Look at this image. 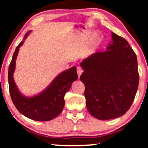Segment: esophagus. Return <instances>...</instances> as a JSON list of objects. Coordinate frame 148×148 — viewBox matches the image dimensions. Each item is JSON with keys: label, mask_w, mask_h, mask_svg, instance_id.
Returning a JSON list of instances; mask_svg holds the SVG:
<instances>
[{"label": "esophagus", "mask_w": 148, "mask_h": 148, "mask_svg": "<svg viewBox=\"0 0 148 148\" xmlns=\"http://www.w3.org/2000/svg\"><path fill=\"white\" fill-rule=\"evenodd\" d=\"M77 75L79 77H80L81 75H82V73H83V69L81 67V66H78L77 68Z\"/></svg>", "instance_id": "esophagus-1"}]
</instances>
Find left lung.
Masks as SVG:
<instances>
[{"label": "left lung", "mask_w": 148, "mask_h": 148, "mask_svg": "<svg viewBox=\"0 0 148 148\" xmlns=\"http://www.w3.org/2000/svg\"><path fill=\"white\" fill-rule=\"evenodd\" d=\"M106 50L81 62L87 108L100 120L123 116L134 100L139 76L137 56L125 38L112 32Z\"/></svg>", "instance_id": "left-lung-1"}]
</instances>
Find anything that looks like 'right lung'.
I'll list each match as a JSON object with an SVG mask.
<instances>
[{
  "label": "right lung",
  "mask_w": 148,
  "mask_h": 148,
  "mask_svg": "<svg viewBox=\"0 0 148 148\" xmlns=\"http://www.w3.org/2000/svg\"><path fill=\"white\" fill-rule=\"evenodd\" d=\"M29 33L28 32L25 34L24 40ZM23 42H20L16 48L9 66L8 80L11 100L18 111L26 117L38 121H50L58 116L64 108L65 94L72 83L78 78L76 67L73 66L60 73L40 94L29 98L24 96L19 92L13 79L16 58Z\"/></svg>",
  "instance_id": "obj_1"
}]
</instances>
